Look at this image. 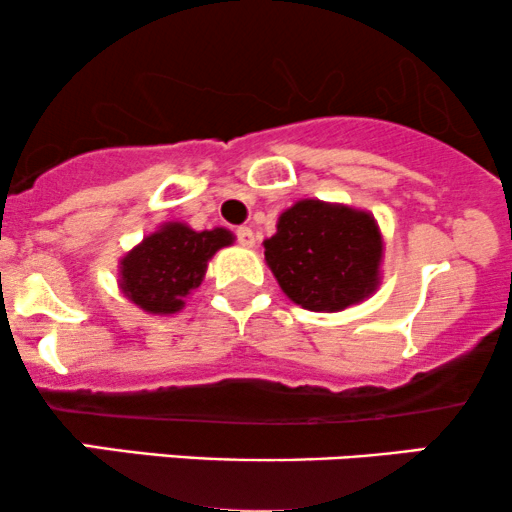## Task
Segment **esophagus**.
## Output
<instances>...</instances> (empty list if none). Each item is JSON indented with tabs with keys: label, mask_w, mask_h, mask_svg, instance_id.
Instances as JSON below:
<instances>
[{
	"label": "esophagus",
	"mask_w": 512,
	"mask_h": 512,
	"mask_svg": "<svg viewBox=\"0 0 512 512\" xmlns=\"http://www.w3.org/2000/svg\"><path fill=\"white\" fill-rule=\"evenodd\" d=\"M234 237H237V242L242 246H254V232H251V227H237Z\"/></svg>",
	"instance_id": "obj_1"
}]
</instances>
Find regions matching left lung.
<instances>
[{
  "label": "left lung",
  "instance_id": "8db88e82",
  "mask_svg": "<svg viewBox=\"0 0 512 512\" xmlns=\"http://www.w3.org/2000/svg\"><path fill=\"white\" fill-rule=\"evenodd\" d=\"M282 292L311 311H340L376 290L381 234L371 215L299 201L263 242Z\"/></svg>",
  "mask_w": 512,
  "mask_h": 512
}]
</instances>
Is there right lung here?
<instances>
[{
    "instance_id": "right-lung-1",
    "label": "right lung",
    "mask_w": 512,
    "mask_h": 512,
    "mask_svg": "<svg viewBox=\"0 0 512 512\" xmlns=\"http://www.w3.org/2000/svg\"><path fill=\"white\" fill-rule=\"evenodd\" d=\"M232 244L227 230L194 232L172 222L150 234L122 261V290L150 314H174L201 285L215 251Z\"/></svg>"
}]
</instances>
